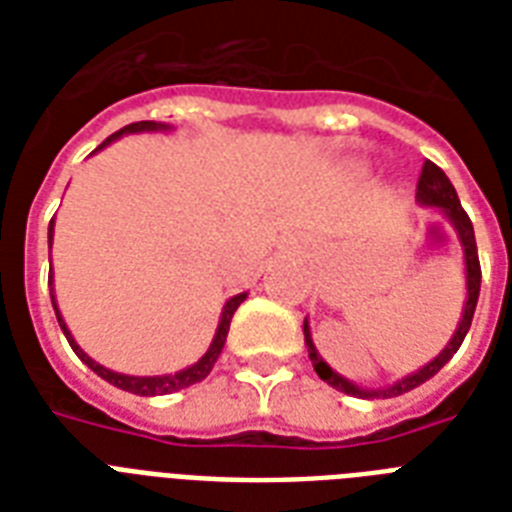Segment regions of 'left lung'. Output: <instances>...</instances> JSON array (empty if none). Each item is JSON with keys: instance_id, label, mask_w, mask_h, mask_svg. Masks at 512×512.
Segmentation results:
<instances>
[{"instance_id": "obj_1", "label": "left lung", "mask_w": 512, "mask_h": 512, "mask_svg": "<svg viewBox=\"0 0 512 512\" xmlns=\"http://www.w3.org/2000/svg\"><path fill=\"white\" fill-rule=\"evenodd\" d=\"M417 204L420 207H430L441 212V215L452 223L454 233H457V239H460L462 247V257H465V305H462V316L460 324L454 329L452 340L446 342V348L438 353L433 361H428L425 366H420L417 372L406 374L401 380H396L393 385H385V388H361L356 382H350L348 377H342L337 374L332 366L319 356V350L313 345V335H311V324L308 319L303 321V335H305V348H308V356L313 361V369L319 374L321 380L332 385V388L342 390V393H348V396L356 398H393L401 396V393H409L417 385H422L425 380H430L433 374L441 369V366L449 361V358L460 350L462 340L468 335L470 321H473V313H476V303H478V292H481V265H478V249H476V233H473V223H470L468 212L462 209L460 199H457V191H454V185L449 183V177L444 175L441 167H436L433 162H425L420 175V183H417Z\"/></svg>"}]
</instances>
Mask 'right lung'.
<instances>
[{
  "instance_id": "1",
  "label": "right lung",
  "mask_w": 512,
  "mask_h": 512,
  "mask_svg": "<svg viewBox=\"0 0 512 512\" xmlns=\"http://www.w3.org/2000/svg\"><path fill=\"white\" fill-rule=\"evenodd\" d=\"M170 130H172L170 124H162V122H132V124H127V127H122L119 132H114L111 138L103 140V143H100V146L95 148L92 154H98V151H103L106 146H111V143L122 138V135H138V132H170ZM52 233H55V217H52L50 228H47V244H50V247H52ZM50 287H52V271H50ZM50 297H52V308H55V316H58V324H60V329H63V335H66L68 345L74 348L76 356L82 358L84 364L90 366L92 372L98 374V377H103L106 382H111V385H116V388L127 390V393H135V396H167V393H177V390L188 388V385H196V382H201L209 372H212V366H215V361L220 358V353H223V345H225V337H228V329H231L233 313H236V308H239V305L247 300V292L233 295L231 300L223 305V313H220V321H217L215 337H212V342H209L207 353H204V356H201L196 364L185 366V369H180V372L146 374V377H140V374L114 372V369H106V366L98 364L95 358L87 356V353L79 348V342L74 340V335L68 332L63 316H60L58 303H55V289H50Z\"/></svg>"
}]
</instances>
